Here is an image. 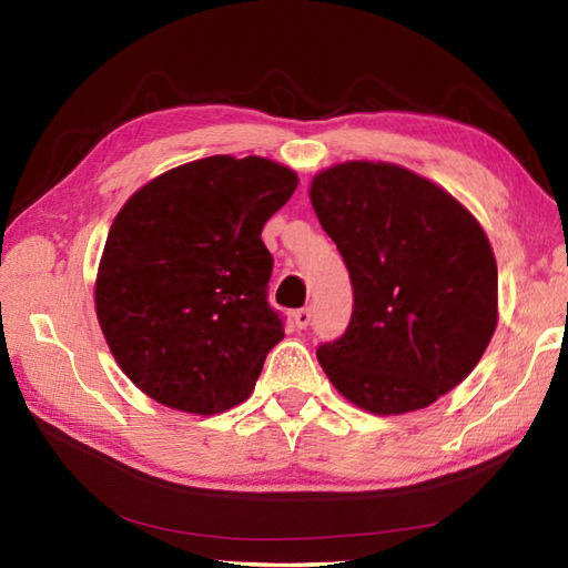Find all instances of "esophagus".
<instances>
[{"mask_svg":"<svg viewBox=\"0 0 568 568\" xmlns=\"http://www.w3.org/2000/svg\"><path fill=\"white\" fill-rule=\"evenodd\" d=\"M293 320H295V327H297V329H307L310 322H312V310H310V307H303V310L293 312Z\"/></svg>","mask_w":568,"mask_h":568,"instance_id":"1","label":"esophagus"}]
</instances>
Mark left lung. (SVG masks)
<instances>
[{"label": "left lung", "instance_id": "obj_1", "mask_svg": "<svg viewBox=\"0 0 568 568\" xmlns=\"http://www.w3.org/2000/svg\"><path fill=\"white\" fill-rule=\"evenodd\" d=\"M312 207L354 287L346 332L317 346L334 388L373 415H403L456 388L498 324V265L464 204L393 163L322 171Z\"/></svg>", "mask_w": 568, "mask_h": 568}]
</instances>
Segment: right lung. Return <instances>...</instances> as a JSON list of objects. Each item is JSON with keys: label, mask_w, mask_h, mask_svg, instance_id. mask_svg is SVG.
Segmentation results:
<instances>
[{"label": "right lung", "mask_w": 568, "mask_h": 568, "mask_svg": "<svg viewBox=\"0 0 568 568\" xmlns=\"http://www.w3.org/2000/svg\"><path fill=\"white\" fill-rule=\"evenodd\" d=\"M295 187L268 159L210 155L151 180L116 214L94 305L119 368L155 403L216 415L251 395L285 336L261 232Z\"/></svg>", "instance_id": "right-lung-1"}]
</instances>
